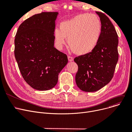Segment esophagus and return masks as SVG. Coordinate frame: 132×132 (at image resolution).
<instances>
[{
	"mask_svg": "<svg viewBox=\"0 0 132 132\" xmlns=\"http://www.w3.org/2000/svg\"><path fill=\"white\" fill-rule=\"evenodd\" d=\"M68 60L69 61H72L73 60V58L71 56H68Z\"/></svg>",
	"mask_w": 132,
	"mask_h": 132,
	"instance_id": "esophagus-1",
	"label": "esophagus"
}]
</instances>
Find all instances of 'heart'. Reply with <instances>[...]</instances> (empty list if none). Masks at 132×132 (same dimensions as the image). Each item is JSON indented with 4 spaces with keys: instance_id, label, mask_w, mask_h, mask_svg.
Here are the masks:
<instances>
[{
    "instance_id": "obj_1",
    "label": "heart",
    "mask_w": 132,
    "mask_h": 132,
    "mask_svg": "<svg viewBox=\"0 0 132 132\" xmlns=\"http://www.w3.org/2000/svg\"><path fill=\"white\" fill-rule=\"evenodd\" d=\"M101 33V23L95 14L84 13L61 22L56 28L54 38L57 47L61 49L65 38L73 52L85 55L92 52L98 43Z\"/></svg>"
}]
</instances>
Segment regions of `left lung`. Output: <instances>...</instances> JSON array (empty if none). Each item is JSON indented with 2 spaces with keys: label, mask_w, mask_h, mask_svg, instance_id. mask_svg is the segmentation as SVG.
<instances>
[{
  "label": "left lung",
  "mask_w": 132,
  "mask_h": 132,
  "mask_svg": "<svg viewBox=\"0 0 132 132\" xmlns=\"http://www.w3.org/2000/svg\"><path fill=\"white\" fill-rule=\"evenodd\" d=\"M101 23V33L98 44L90 53L76 57L78 66L76 76L78 87L93 92L111 81L118 61V36L114 25L104 13L96 12Z\"/></svg>",
  "instance_id": "left-lung-1"
}]
</instances>
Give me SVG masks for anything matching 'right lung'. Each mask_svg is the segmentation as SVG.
<instances>
[{
	"label": "right lung",
	"mask_w": 132,
	"mask_h": 132,
	"mask_svg": "<svg viewBox=\"0 0 132 132\" xmlns=\"http://www.w3.org/2000/svg\"><path fill=\"white\" fill-rule=\"evenodd\" d=\"M58 12L34 14L19 26L14 39V56L25 81L33 88L46 90L58 82L68 62L67 55L54 47Z\"/></svg>",
	"instance_id": "right-lung-1"
}]
</instances>
